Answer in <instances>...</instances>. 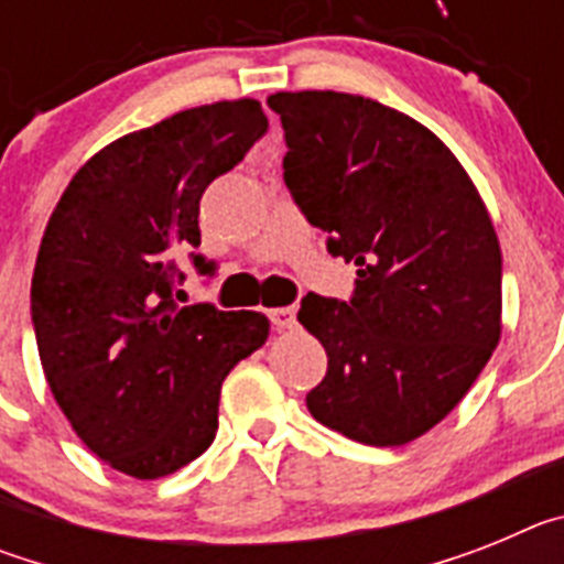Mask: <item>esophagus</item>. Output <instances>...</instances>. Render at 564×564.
Masks as SVG:
<instances>
[{
	"label": "esophagus",
	"instance_id": "obj_1",
	"mask_svg": "<svg viewBox=\"0 0 564 564\" xmlns=\"http://www.w3.org/2000/svg\"><path fill=\"white\" fill-rule=\"evenodd\" d=\"M268 318L276 330H291L296 325V311L293 307H273V311H268Z\"/></svg>",
	"mask_w": 564,
	"mask_h": 564
}]
</instances>
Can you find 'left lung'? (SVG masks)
Listing matches in <instances>:
<instances>
[{"mask_svg": "<svg viewBox=\"0 0 564 564\" xmlns=\"http://www.w3.org/2000/svg\"><path fill=\"white\" fill-rule=\"evenodd\" d=\"M268 107L285 129V186L327 251L358 265L347 302L307 293L299 322L327 376L318 423L403 446L455 410L500 341L502 253L475 183L446 143L372 98L305 89Z\"/></svg>", "mask_w": 564, "mask_h": 564, "instance_id": "8db88e82", "label": "left lung"}]
</instances>
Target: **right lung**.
I'll return each mask as SVG.
<instances>
[{
  "mask_svg": "<svg viewBox=\"0 0 564 564\" xmlns=\"http://www.w3.org/2000/svg\"><path fill=\"white\" fill-rule=\"evenodd\" d=\"M268 132L262 104L220 101L93 154L44 228L30 285L39 358L69 426L104 463L166 477L212 446L220 390L259 350L257 311L177 305L183 268L214 273L200 197Z\"/></svg>",
  "mask_w": 564,
  "mask_h": 564,
  "instance_id": "1",
  "label": "right lung"
}]
</instances>
